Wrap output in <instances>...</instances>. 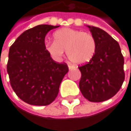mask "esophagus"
<instances>
[{"instance_id": "obj_1", "label": "esophagus", "mask_w": 131, "mask_h": 131, "mask_svg": "<svg viewBox=\"0 0 131 131\" xmlns=\"http://www.w3.org/2000/svg\"><path fill=\"white\" fill-rule=\"evenodd\" d=\"M75 67L74 66V65H72V64H68V68H69V70H71V69H74Z\"/></svg>"}]
</instances>
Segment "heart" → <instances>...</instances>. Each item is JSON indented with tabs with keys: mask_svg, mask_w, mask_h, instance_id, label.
<instances>
[{
	"mask_svg": "<svg viewBox=\"0 0 131 131\" xmlns=\"http://www.w3.org/2000/svg\"><path fill=\"white\" fill-rule=\"evenodd\" d=\"M55 41L45 45V49L55 60L60 61L67 49L69 60L77 64L89 62L96 51V41L89 33L64 27L53 34Z\"/></svg>",
	"mask_w": 131,
	"mask_h": 131,
	"instance_id": "heart-1",
	"label": "heart"
}]
</instances>
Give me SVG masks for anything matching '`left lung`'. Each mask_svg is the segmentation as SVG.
<instances>
[{
	"mask_svg": "<svg viewBox=\"0 0 131 131\" xmlns=\"http://www.w3.org/2000/svg\"><path fill=\"white\" fill-rule=\"evenodd\" d=\"M96 41V51L89 63L79 67V89L85 98L101 102L115 96L124 81V59L119 43L104 30L87 26Z\"/></svg>",
	"mask_w": 131,
	"mask_h": 131,
	"instance_id": "left-lung-1",
	"label": "left lung"
}]
</instances>
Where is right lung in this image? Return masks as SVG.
<instances>
[{
  "instance_id": "obj_1",
  "label": "right lung",
  "mask_w": 131,
  "mask_h": 131,
  "mask_svg": "<svg viewBox=\"0 0 131 131\" xmlns=\"http://www.w3.org/2000/svg\"><path fill=\"white\" fill-rule=\"evenodd\" d=\"M59 26L38 25L24 31L9 49L7 71L17 96L32 105H48L59 93L68 71L66 63L55 62L45 49L47 33Z\"/></svg>"
}]
</instances>
